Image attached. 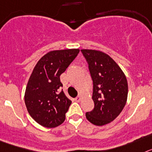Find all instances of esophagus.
Here are the masks:
<instances>
[{
    "label": "esophagus",
    "mask_w": 152,
    "mask_h": 152,
    "mask_svg": "<svg viewBox=\"0 0 152 152\" xmlns=\"http://www.w3.org/2000/svg\"><path fill=\"white\" fill-rule=\"evenodd\" d=\"M81 99H82L81 96H77V97H76V98H75V99H74V100H75V101L77 102H80V100H81Z\"/></svg>",
    "instance_id": "1"
}]
</instances>
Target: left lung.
Segmentation results:
<instances>
[{
    "instance_id": "1",
    "label": "left lung",
    "mask_w": 152,
    "mask_h": 152,
    "mask_svg": "<svg viewBox=\"0 0 152 152\" xmlns=\"http://www.w3.org/2000/svg\"><path fill=\"white\" fill-rule=\"evenodd\" d=\"M89 64L93 82V110L86 113L87 120L102 126L115 119L125 107L128 97V82L122 69L105 53L81 50Z\"/></svg>"
}]
</instances>
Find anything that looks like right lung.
<instances>
[{"instance_id":"obj_1","label":"right lung","mask_w":152,"mask_h":152,"mask_svg":"<svg viewBox=\"0 0 152 152\" xmlns=\"http://www.w3.org/2000/svg\"><path fill=\"white\" fill-rule=\"evenodd\" d=\"M79 49L53 50L37 62L27 83L24 102L30 115L47 128L61 125L72 103L63 91L60 75L73 61Z\"/></svg>"}]
</instances>
